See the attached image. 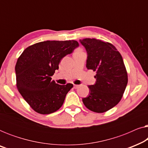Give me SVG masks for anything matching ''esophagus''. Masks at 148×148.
<instances>
[{"label": "esophagus", "mask_w": 148, "mask_h": 148, "mask_svg": "<svg viewBox=\"0 0 148 148\" xmlns=\"http://www.w3.org/2000/svg\"><path fill=\"white\" fill-rule=\"evenodd\" d=\"M79 87V85H75V84H74V88L75 89H77Z\"/></svg>", "instance_id": "1"}]
</instances>
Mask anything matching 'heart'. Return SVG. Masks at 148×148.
<instances>
[{
  "mask_svg": "<svg viewBox=\"0 0 148 148\" xmlns=\"http://www.w3.org/2000/svg\"><path fill=\"white\" fill-rule=\"evenodd\" d=\"M78 51H81V50H79H79H77V52H78Z\"/></svg>",
  "mask_w": 148,
  "mask_h": 148,
  "instance_id": "1",
  "label": "heart"
}]
</instances>
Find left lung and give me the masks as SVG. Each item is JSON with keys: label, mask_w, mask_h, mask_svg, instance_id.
Returning a JSON list of instances; mask_svg holds the SVG:
<instances>
[{"label": "left lung", "mask_w": 148, "mask_h": 148, "mask_svg": "<svg viewBox=\"0 0 148 148\" xmlns=\"http://www.w3.org/2000/svg\"><path fill=\"white\" fill-rule=\"evenodd\" d=\"M79 41L88 53L86 67L96 72V84L88 86L90 95L82 101L93 112H106L120 102L128 82L122 56L109 42L95 38Z\"/></svg>", "instance_id": "left-lung-1"}]
</instances>
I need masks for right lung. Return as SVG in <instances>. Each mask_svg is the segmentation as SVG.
I'll use <instances>...</instances> for the list:
<instances>
[{
  "label": "right lung",
  "mask_w": 148,
  "mask_h": 148,
  "mask_svg": "<svg viewBox=\"0 0 148 148\" xmlns=\"http://www.w3.org/2000/svg\"><path fill=\"white\" fill-rule=\"evenodd\" d=\"M79 46L75 40L47 41L28 46L15 65L17 88L22 97L36 112L48 114L62 105L72 84L64 86L51 80L64 56Z\"/></svg>",
  "instance_id": "right-lung-1"
}]
</instances>
